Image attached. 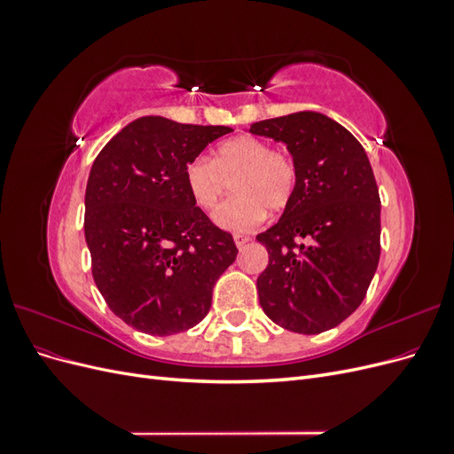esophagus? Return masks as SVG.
Returning <instances> with one entry per match:
<instances>
[{"mask_svg": "<svg viewBox=\"0 0 454 454\" xmlns=\"http://www.w3.org/2000/svg\"><path fill=\"white\" fill-rule=\"evenodd\" d=\"M252 239L250 235H242V232H235V244L239 246V248H244L246 244H248Z\"/></svg>", "mask_w": 454, "mask_h": 454, "instance_id": "1", "label": "esophagus"}]
</instances>
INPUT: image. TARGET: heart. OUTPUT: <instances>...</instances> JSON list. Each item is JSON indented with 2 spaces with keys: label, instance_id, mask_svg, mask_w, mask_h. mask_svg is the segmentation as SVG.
<instances>
[{
  "label": "heart",
  "instance_id": "obj_1",
  "mask_svg": "<svg viewBox=\"0 0 454 454\" xmlns=\"http://www.w3.org/2000/svg\"><path fill=\"white\" fill-rule=\"evenodd\" d=\"M232 182V193L214 214V222L227 231H252L269 212H282L295 197L299 172L294 157L272 149L255 136H235L208 157H195L185 167V185L199 208L210 212Z\"/></svg>",
  "mask_w": 454,
  "mask_h": 454
}]
</instances>
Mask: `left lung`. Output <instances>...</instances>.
Returning a JSON list of instances; mask_svg holds the SVG:
<instances>
[{"label": "left lung", "mask_w": 454, "mask_h": 454, "mask_svg": "<svg viewBox=\"0 0 454 454\" xmlns=\"http://www.w3.org/2000/svg\"><path fill=\"white\" fill-rule=\"evenodd\" d=\"M252 134L284 142L297 164L295 197L257 235L269 252L261 309L295 333L339 325L362 305L380 257L379 187L362 144L322 114L254 122Z\"/></svg>", "instance_id": "obj_1"}]
</instances>
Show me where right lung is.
<instances>
[{"label":"right lung","mask_w":454,"mask_h":454,"mask_svg":"<svg viewBox=\"0 0 454 454\" xmlns=\"http://www.w3.org/2000/svg\"><path fill=\"white\" fill-rule=\"evenodd\" d=\"M229 127L140 117L94 159L85 193L92 278L107 307L138 332L174 335L197 325L215 280L237 259L185 185L191 159Z\"/></svg>","instance_id":"add662e5"}]
</instances>
